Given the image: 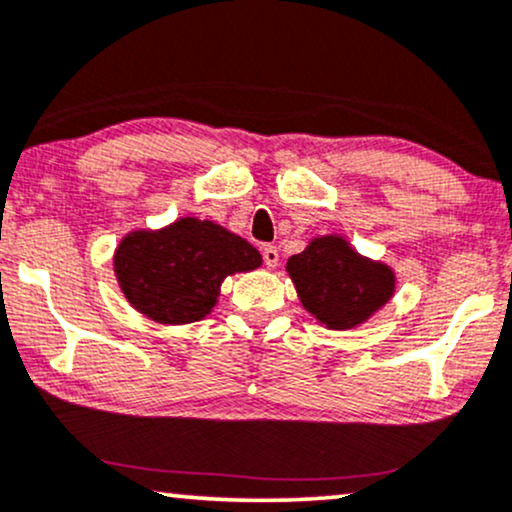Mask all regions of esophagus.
Segmentation results:
<instances>
[{"mask_svg": "<svg viewBox=\"0 0 512 512\" xmlns=\"http://www.w3.org/2000/svg\"><path fill=\"white\" fill-rule=\"evenodd\" d=\"M262 257H264V264H267L269 269H274L276 264H279V250H276V245H264Z\"/></svg>", "mask_w": 512, "mask_h": 512, "instance_id": "obj_1", "label": "esophagus"}]
</instances>
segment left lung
Masks as SVG:
<instances>
[{
    "mask_svg": "<svg viewBox=\"0 0 512 512\" xmlns=\"http://www.w3.org/2000/svg\"><path fill=\"white\" fill-rule=\"evenodd\" d=\"M286 272L305 310L336 331L365 324L396 293L389 264L360 255L338 233L312 238L286 262Z\"/></svg>",
    "mask_w": 512,
    "mask_h": 512,
    "instance_id": "obj_1",
    "label": "left lung"
}]
</instances>
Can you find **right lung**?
Returning a JSON list of instances; mask_svg holds the SVG:
<instances>
[{
  "mask_svg": "<svg viewBox=\"0 0 512 512\" xmlns=\"http://www.w3.org/2000/svg\"><path fill=\"white\" fill-rule=\"evenodd\" d=\"M260 264L262 255L248 240L197 217L126 233L114 252L123 298L157 324L200 322L217 305L226 276Z\"/></svg>",
  "mask_w": 512,
  "mask_h": 512,
  "instance_id": "1",
  "label": "right lung"
}]
</instances>
